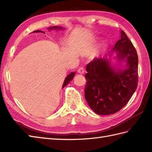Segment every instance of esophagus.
Listing matches in <instances>:
<instances>
[{
	"label": "esophagus",
	"mask_w": 152,
	"mask_h": 152,
	"mask_svg": "<svg viewBox=\"0 0 152 152\" xmlns=\"http://www.w3.org/2000/svg\"><path fill=\"white\" fill-rule=\"evenodd\" d=\"M77 72L80 74H83L85 72V69L83 67H80L77 69Z\"/></svg>",
	"instance_id": "34e87169"
}]
</instances>
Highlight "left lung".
I'll list each match as a JSON object with an SVG mask.
<instances>
[{
	"instance_id": "obj_1",
	"label": "left lung",
	"mask_w": 152,
	"mask_h": 152,
	"mask_svg": "<svg viewBox=\"0 0 152 152\" xmlns=\"http://www.w3.org/2000/svg\"><path fill=\"white\" fill-rule=\"evenodd\" d=\"M114 52L119 63L126 62V69H116L107 55L103 58H95L86 67L85 97L90 107L98 115H108L119 111L127 104L137 86V54L123 30L120 39L107 55Z\"/></svg>"
}]
</instances>
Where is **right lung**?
Segmentation results:
<instances>
[{"label": "right lung", "mask_w": 152, "mask_h": 152, "mask_svg": "<svg viewBox=\"0 0 152 152\" xmlns=\"http://www.w3.org/2000/svg\"><path fill=\"white\" fill-rule=\"evenodd\" d=\"M52 29H60L62 30L63 29L62 27H57V26H54V27H50L48 28V30H52ZM33 32H41V33H44L45 34V32L44 31H41V30H35V31H34ZM76 72H71V74H69V75H67V76L66 77V79H65L64 80V84H63V86H62V88L65 87L69 82H70L74 76H75Z\"/></svg>", "instance_id": "1"}]
</instances>
